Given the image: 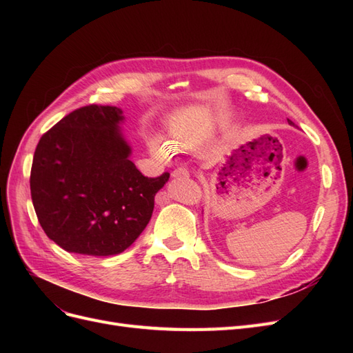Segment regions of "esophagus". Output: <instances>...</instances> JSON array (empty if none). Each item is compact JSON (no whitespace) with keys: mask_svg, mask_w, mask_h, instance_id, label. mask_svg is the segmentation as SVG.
Masks as SVG:
<instances>
[{"mask_svg":"<svg viewBox=\"0 0 353 353\" xmlns=\"http://www.w3.org/2000/svg\"><path fill=\"white\" fill-rule=\"evenodd\" d=\"M190 176V172L185 168H178L172 172V178H187Z\"/></svg>","mask_w":353,"mask_h":353,"instance_id":"esophagus-1","label":"esophagus"}]
</instances>
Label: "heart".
<instances>
[{
  "instance_id": "b5f03b06",
  "label": "heart",
  "mask_w": 353,
  "mask_h": 353,
  "mask_svg": "<svg viewBox=\"0 0 353 353\" xmlns=\"http://www.w3.org/2000/svg\"><path fill=\"white\" fill-rule=\"evenodd\" d=\"M175 143H176V141H175ZM150 145H152V150H153L157 156L163 157V159H168V157H169L170 150H169V147H168V145L162 144V143L157 141V140H153V141L150 143Z\"/></svg>"
}]
</instances>
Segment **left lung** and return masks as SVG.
Returning a JSON list of instances; mask_svg holds the SVG:
<instances>
[{"label": "left lung", "instance_id": "8db88e82", "mask_svg": "<svg viewBox=\"0 0 353 353\" xmlns=\"http://www.w3.org/2000/svg\"><path fill=\"white\" fill-rule=\"evenodd\" d=\"M288 123H290V125H292V126H294V123H293V122H292V121H288Z\"/></svg>", "mask_w": 353, "mask_h": 353}]
</instances>
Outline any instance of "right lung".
<instances>
[{
	"mask_svg": "<svg viewBox=\"0 0 353 353\" xmlns=\"http://www.w3.org/2000/svg\"><path fill=\"white\" fill-rule=\"evenodd\" d=\"M125 116L113 105L69 113L41 137L30 196L42 230L61 249L85 256L123 252L144 231L169 174L147 178L130 159Z\"/></svg>",
	"mask_w": 353,
	"mask_h": 353,
	"instance_id": "obj_1",
	"label": "right lung"
}]
</instances>
